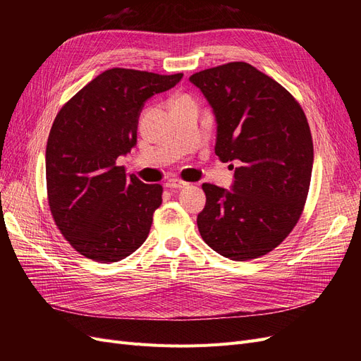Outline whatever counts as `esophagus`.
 Masks as SVG:
<instances>
[{
  "label": "esophagus",
  "instance_id": "1",
  "mask_svg": "<svg viewBox=\"0 0 361 361\" xmlns=\"http://www.w3.org/2000/svg\"><path fill=\"white\" fill-rule=\"evenodd\" d=\"M187 185H188L187 182L182 180V179H178V178H171L166 182L167 188H183V187H187Z\"/></svg>",
  "mask_w": 361,
  "mask_h": 361
}]
</instances>
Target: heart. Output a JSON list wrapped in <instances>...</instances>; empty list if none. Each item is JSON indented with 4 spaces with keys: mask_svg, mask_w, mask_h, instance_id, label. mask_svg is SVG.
<instances>
[{
    "mask_svg": "<svg viewBox=\"0 0 361 361\" xmlns=\"http://www.w3.org/2000/svg\"><path fill=\"white\" fill-rule=\"evenodd\" d=\"M178 101H192V99H191V97H190V96H179V97H178V99H176V101H174V102H178Z\"/></svg>",
    "mask_w": 361,
    "mask_h": 361,
    "instance_id": "b5f03b06",
    "label": "heart"
}]
</instances>
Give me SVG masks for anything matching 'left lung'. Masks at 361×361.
<instances>
[{"instance_id": "obj_1", "label": "left lung", "mask_w": 361, "mask_h": 361, "mask_svg": "<svg viewBox=\"0 0 361 361\" xmlns=\"http://www.w3.org/2000/svg\"><path fill=\"white\" fill-rule=\"evenodd\" d=\"M190 81L214 108L215 154L238 164L233 191L202 185L199 232L232 260L265 256L297 226L307 200L313 167L307 117L285 87L244 61L200 71Z\"/></svg>"}]
</instances>
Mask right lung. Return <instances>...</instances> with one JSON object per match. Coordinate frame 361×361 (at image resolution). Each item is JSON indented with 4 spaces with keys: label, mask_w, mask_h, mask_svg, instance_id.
Here are the masks:
<instances>
[{
    "label": "right lung",
    "mask_w": 361,
    "mask_h": 361,
    "mask_svg": "<svg viewBox=\"0 0 361 361\" xmlns=\"http://www.w3.org/2000/svg\"><path fill=\"white\" fill-rule=\"evenodd\" d=\"M183 73L114 68L72 96L47 143V192L54 221L87 259L118 262L146 241L162 185L125 173L117 158L137 143L141 106Z\"/></svg>",
    "instance_id": "right-lung-1"
}]
</instances>
